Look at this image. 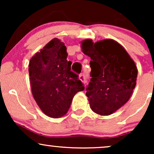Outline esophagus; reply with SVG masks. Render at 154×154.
<instances>
[{"instance_id": "34e87169", "label": "esophagus", "mask_w": 154, "mask_h": 154, "mask_svg": "<svg viewBox=\"0 0 154 154\" xmlns=\"http://www.w3.org/2000/svg\"><path fill=\"white\" fill-rule=\"evenodd\" d=\"M79 79H80L81 81H82V82H83L84 83L86 82V78H85V77L84 75H79Z\"/></svg>"}]
</instances>
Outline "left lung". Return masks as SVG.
I'll use <instances>...</instances> for the list:
<instances>
[{"label":"left lung","instance_id":"obj_1","mask_svg":"<svg viewBox=\"0 0 154 154\" xmlns=\"http://www.w3.org/2000/svg\"><path fill=\"white\" fill-rule=\"evenodd\" d=\"M82 51L91 57V82L86 88L90 107L108 116L125 105L136 85L137 69L126 50L111 39L82 42Z\"/></svg>","mask_w":154,"mask_h":154}]
</instances>
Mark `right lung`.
Listing matches in <instances>:
<instances>
[{"label":"right lung","mask_w":154,"mask_h":154,"mask_svg":"<svg viewBox=\"0 0 154 154\" xmlns=\"http://www.w3.org/2000/svg\"><path fill=\"white\" fill-rule=\"evenodd\" d=\"M66 47L54 38L32 57L29 75L32 93L42 111L59 118L66 114L77 92L84 91L82 82L71 70Z\"/></svg>","instance_id":"add662e5"}]
</instances>
